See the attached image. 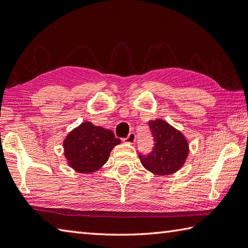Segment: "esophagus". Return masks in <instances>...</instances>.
Masks as SVG:
<instances>
[{
  "instance_id": "obj_1",
  "label": "esophagus",
  "mask_w": 248,
  "mask_h": 248,
  "mask_svg": "<svg viewBox=\"0 0 248 248\" xmlns=\"http://www.w3.org/2000/svg\"><path fill=\"white\" fill-rule=\"evenodd\" d=\"M136 133L135 132H130L129 133V136L127 137V138H124V142H127V143H135L136 142Z\"/></svg>"
}]
</instances>
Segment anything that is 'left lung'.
Segmentation results:
<instances>
[{
  "label": "left lung",
  "instance_id": "obj_1",
  "mask_svg": "<svg viewBox=\"0 0 248 248\" xmlns=\"http://www.w3.org/2000/svg\"><path fill=\"white\" fill-rule=\"evenodd\" d=\"M153 136L152 151L147 155L139 153V159L148 171L156 175L174 173L183 166L188 155V143L182 133L167 121H149Z\"/></svg>",
  "mask_w": 248,
  "mask_h": 248
}]
</instances>
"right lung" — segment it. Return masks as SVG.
Instances as JSON below:
<instances>
[{
    "label": "right lung",
    "mask_w": 248,
    "mask_h": 248,
    "mask_svg": "<svg viewBox=\"0 0 248 248\" xmlns=\"http://www.w3.org/2000/svg\"><path fill=\"white\" fill-rule=\"evenodd\" d=\"M120 143L111 130L82 123L64 140L65 158L70 168L79 173H92L107 162L115 145Z\"/></svg>",
    "instance_id": "1"
}]
</instances>
